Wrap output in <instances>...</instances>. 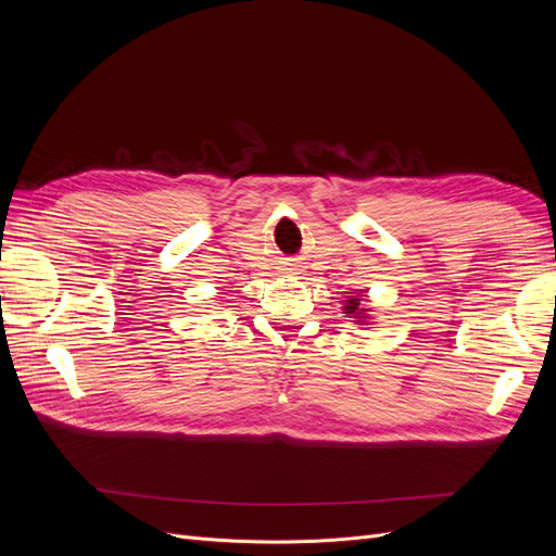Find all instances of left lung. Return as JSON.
<instances>
[{
  "instance_id": "obj_1",
  "label": "left lung",
  "mask_w": 556,
  "mask_h": 556,
  "mask_svg": "<svg viewBox=\"0 0 556 556\" xmlns=\"http://www.w3.org/2000/svg\"><path fill=\"white\" fill-rule=\"evenodd\" d=\"M345 313H364V308H359V299H350L348 306H345Z\"/></svg>"
}]
</instances>
